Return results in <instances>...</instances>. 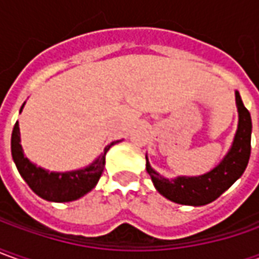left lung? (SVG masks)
I'll list each match as a JSON object with an SVG mask.
<instances>
[{
    "label": "left lung",
    "instance_id": "8db88e82",
    "mask_svg": "<svg viewBox=\"0 0 259 259\" xmlns=\"http://www.w3.org/2000/svg\"><path fill=\"white\" fill-rule=\"evenodd\" d=\"M236 106L239 113V123L236 130L234 145L228 152L225 159L209 174L198 178H178L175 181H167L156 174L149 162L146 170L152 182L155 183L157 192L163 195L169 201L181 205H193L201 206L218 199L236 179L244 174L249 155H251V130L252 121L241 96L236 92Z\"/></svg>",
    "mask_w": 259,
    "mask_h": 259
}]
</instances>
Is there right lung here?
Here are the masks:
<instances>
[{"label":"right lung","mask_w":259,"mask_h":259,"mask_svg":"<svg viewBox=\"0 0 259 259\" xmlns=\"http://www.w3.org/2000/svg\"><path fill=\"white\" fill-rule=\"evenodd\" d=\"M114 143L117 142H112L109 146H106L99 159L83 170L54 174L32 165L24 156L23 147L20 145V127L18 123H15L11 135V153L18 172L34 193H37L46 201L70 202L84 196L87 192H90L96 186L104 169V156Z\"/></svg>","instance_id":"add662e5"}]
</instances>
